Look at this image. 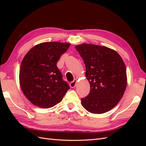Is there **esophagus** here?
<instances>
[{
    "label": "esophagus",
    "mask_w": 146,
    "mask_h": 146,
    "mask_svg": "<svg viewBox=\"0 0 146 146\" xmlns=\"http://www.w3.org/2000/svg\"><path fill=\"white\" fill-rule=\"evenodd\" d=\"M77 80H76V79H75V80H74L73 82L70 83V84H69L70 86L72 88H74V87H76V84H77Z\"/></svg>",
    "instance_id": "1"
}]
</instances>
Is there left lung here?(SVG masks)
Listing matches in <instances>:
<instances>
[{
    "mask_svg": "<svg viewBox=\"0 0 146 146\" xmlns=\"http://www.w3.org/2000/svg\"><path fill=\"white\" fill-rule=\"evenodd\" d=\"M86 67L90 92L81 99L83 107L94 114L113 108L124 94L127 84L126 67L118 53L105 46L83 43L75 46Z\"/></svg>",
    "mask_w": 146,
    "mask_h": 146,
    "instance_id": "1",
    "label": "left lung"
}]
</instances>
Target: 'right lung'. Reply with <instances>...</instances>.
Here are the masks:
<instances>
[{
	"mask_svg": "<svg viewBox=\"0 0 146 146\" xmlns=\"http://www.w3.org/2000/svg\"><path fill=\"white\" fill-rule=\"evenodd\" d=\"M70 45L69 42H42L30 48L24 57L19 83L24 96L33 105L42 108L54 107L70 89L56 66Z\"/></svg>",
	"mask_w": 146,
	"mask_h": 146,
	"instance_id": "obj_1",
	"label": "right lung"
}]
</instances>
